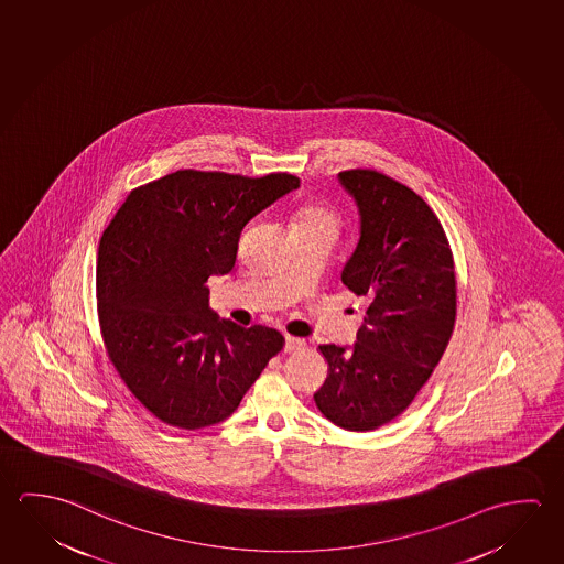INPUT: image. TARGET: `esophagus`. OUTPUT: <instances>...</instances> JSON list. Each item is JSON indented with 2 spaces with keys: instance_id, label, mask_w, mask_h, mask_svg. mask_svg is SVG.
Returning <instances> with one entry per match:
<instances>
[{
  "instance_id": "1",
  "label": "esophagus",
  "mask_w": 564,
  "mask_h": 564,
  "mask_svg": "<svg viewBox=\"0 0 564 564\" xmlns=\"http://www.w3.org/2000/svg\"><path fill=\"white\" fill-rule=\"evenodd\" d=\"M305 341L293 338V336H285V351H295L299 348H303Z\"/></svg>"
}]
</instances>
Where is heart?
<instances>
[{"mask_svg": "<svg viewBox=\"0 0 564 564\" xmlns=\"http://www.w3.org/2000/svg\"><path fill=\"white\" fill-rule=\"evenodd\" d=\"M296 230H323L336 236L338 216L323 204H308L296 214Z\"/></svg>", "mask_w": 564, "mask_h": 564, "instance_id": "obj_1", "label": "heart"}]
</instances>
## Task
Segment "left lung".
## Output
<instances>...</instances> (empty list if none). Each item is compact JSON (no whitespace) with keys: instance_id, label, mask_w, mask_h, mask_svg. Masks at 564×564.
I'll return each mask as SVG.
<instances>
[{"instance_id":"left-lung-1","label":"left lung","mask_w":564,"mask_h":564,"mask_svg":"<svg viewBox=\"0 0 564 564\" xmlns=\"http://www.w3.org/2000/svg\"><path fill=\"white\" fill-rule=\"evenodd\" d=\"M360 214V240L341 283L366 303L351 346H318L328 378L314 403L346 431H373L401 415L453 336V251L429 204L370 169L338 173Z\"/></svg>"}]
</instances>
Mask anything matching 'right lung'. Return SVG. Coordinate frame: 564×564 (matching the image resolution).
<instances>
[{"label":"right lung","mask_w":564,"mask_h":564,"mask_svg":"<svg viewBox=\"0 0 564 564\" xmlns=\"http://www.w3.org/2000/svg\"><path fill=\"white\" fill-rule=\"evenodd\" d=\"M299 178L176 171L131 191L104 231L96 293L113 368L166 425L204 429L238 409L285 338L210 311V275L236 265L243 226Z\"/></svg>","instance_id":"right-lung-1"}]
</instances>
